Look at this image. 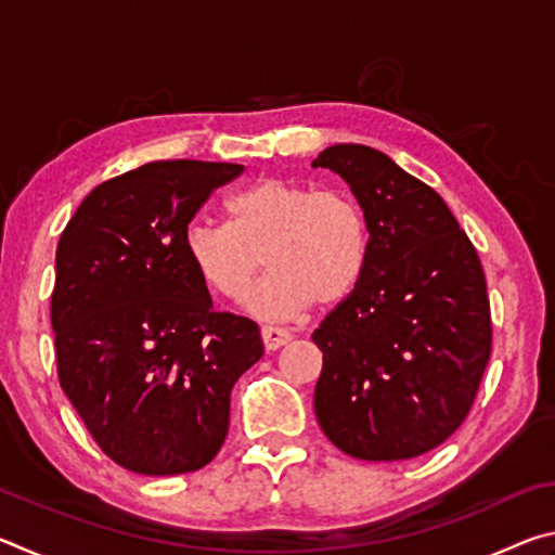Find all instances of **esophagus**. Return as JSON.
<instances>
[{
    "mask_svg": "<svg viewBox=\"0 0 555 555\" xmlns=\"http://www.w3.org/2000/svg\"><path fill=\"white\" fill-rule=\"evenodd\" d=\"M261 343H264L267 350H279L286 343H291V333L284 331V327H274V325H264L261 327Z\"/></svg>",
    "mask_w": 555,
    "mask_h": 555,
    "instance_id": "1",
    "label": "esophagus"
}]
</instances>
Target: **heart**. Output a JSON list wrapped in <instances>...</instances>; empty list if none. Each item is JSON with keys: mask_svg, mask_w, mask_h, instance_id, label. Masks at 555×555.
<instances>
[{"mask_svg": "<svg viewBox=\"0 0 555 555\" xmlns=\"http://www.w3.org/2000/svg\"><path fill=\"white\" fill-rule=\"evenodd\" d=\"M228 224L191 222L183 251L212 294L242 300L249 313L294 318L308 306H335L352 294L367 261V228L340 191H313L286 178H261L224 203Z\"/></svg>", "mask_w": 555, "mask_h": 555, "instance_id": "b5f03b06", "label": "heart"}]
</instances>
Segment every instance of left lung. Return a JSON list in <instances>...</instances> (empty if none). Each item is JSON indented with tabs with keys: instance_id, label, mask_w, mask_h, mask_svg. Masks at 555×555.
I'll use <instances>...</instances> for the list:
<instances>
[{
	"instance_id": "8db88e82",
	"label": "left lung",
	"mask_w": 555,
	"mask_h": 555,
	"mask_svg": "<svg viewBox=\"0 0 555 555\" xmlns=\"http://www.w3.org/2000/svg\"><path fill=\"white\" fill-rule=\"evenodd\" d=\"M311 166L350 185L370 232L360 281L313 333L318 424L352 457L424 455L463 424L490 360L480 257L434 188L377 149L335 144Z\"/></svg>"
}]
</instances>
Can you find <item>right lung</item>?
I'll use <instances>...</instances> for the list:
<instances>
[{
  "instance_id": "obj_1",
  "label": "right lung",
  "mask_w": 555,
  "mask_h": 555,
  "mask_svg": "<svg viewBox=\"0 0 555 555\" xmlns=\"http://www.w3.org/2000/svg\"><path fill=\"white\" fill-rule=\"evenodd\" d=\"M240 164L152 162L100 183L55 249L59 379L98 446L139 475L218 455L230 391L264 354L257 323L215 313L183 234Z\"/></svg>"
}]
</instances>
